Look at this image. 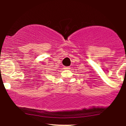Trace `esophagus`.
<instances>
[{
	"label": "esophagus",
	"mask_w": 126,
	"mask_h": 126,
	"mask_svg": "<svg viewBox=\"0 0 126 126\" xmlns=\"http://www.w3.org/2000/svg\"><path fill=\"white\" fill-rule=\"evenodd\" d=\"M63 69H65V70H66V69H70V68H69V67L64 66V67H63Z\"/></svg>",
	"instance_id": "34e87169"
}]
</instances>
